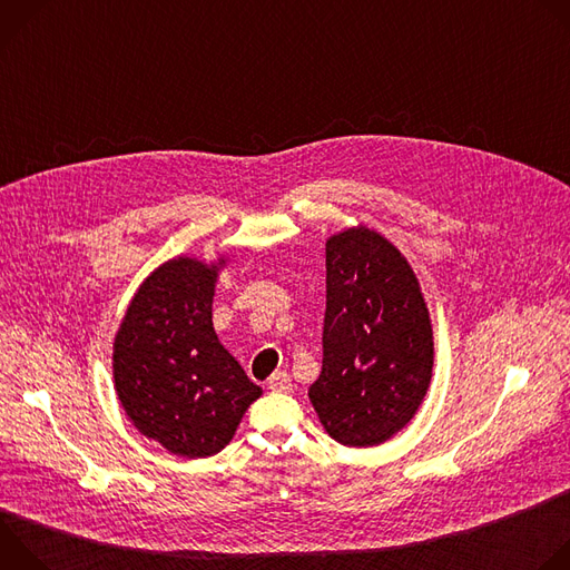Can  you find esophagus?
Listing matches in <instances>:
<instances>
[{"label":"esophagus","instance_id":"esophagus-1","mask_svg":"<svg viewBox=\"0 0 570 570\" xmlns=\"http://www.w3.org/2000/svg\"><path fill=\"white\" fill-rule=\"evenodd\" d=\"M291 376L286 372H275L271 379H268V390L273 392H291Z\"/></svg>","mask_w":570,"mask_h":570}]
</instances>
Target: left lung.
<instances>
[{"label": "left lung", "instance_id": "8db88e82", "mask_svg": "<svg viewBox=\"0 0 570 570\" xmlns=\"http://www.w3.org/2000/svg\"><path fill=\"white\" fill-rule=\"evenodd\" d=\"M433 376V330L413 268L381 234L327 240L322 372L308 387L327 433L374 446L413 420Z\"/></svg>", "mask_w": 570, "mask_h": 570}]
</instances>
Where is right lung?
<instances>
[{"instance_id":"1","label":"right lung","mask_w":570,"mask_h":570,"mask_svg":"<svg viewBox=\"0 0 570 570\" xmlns=\"http://www.w3.org/2000/svg\"><path fill=\"white\" fill-rule=\"evenodd\" d=\"M216 268L178 257L135 293L115 338V387L139 433L183 458L218 453L262 396L212 324Z\"/></svg>"}]
</instances>
